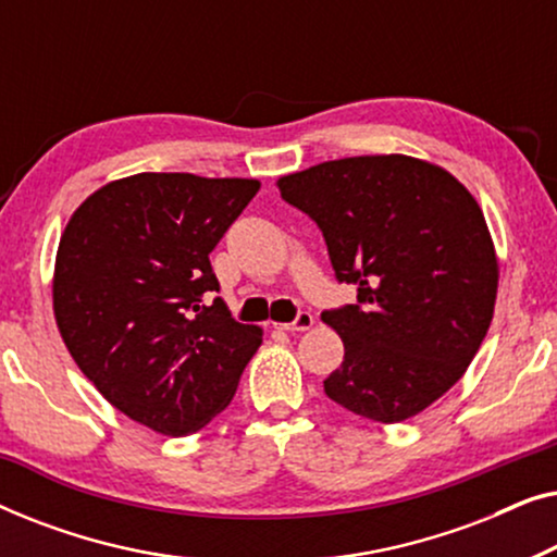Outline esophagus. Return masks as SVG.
Here are the masks:
<instances>
[{
	"instance_id": "34e87169",
	"label": "esophagus",
	"mask_w": 557,
	"mask_h": 557,
	"mask_svg": "<svg viewBox=\"0 0 557 557\" xmlns=\"http://www.w3.org/2000/svg\"><path fill=\"white\" fill-rule=\"evenodd\" d=\"M311 326H314V317L309 314V311H299V314H296L292 322H286V324H278V330H286V332H307V330H311Z\"/></svg>"
}]
</instances>
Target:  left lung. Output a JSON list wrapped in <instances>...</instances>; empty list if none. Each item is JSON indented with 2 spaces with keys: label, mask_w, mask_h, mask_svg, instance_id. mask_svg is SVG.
I'll return each instance as SVG.
<instances>
[{
  "label": "left lung",
  "mask_w": 557,
  "mask_h": 557,
  "mask_svg": "<svg viewBox=\"0 0 557 557\" xmlns=\"http://www.w3.org/2000/svg\"><path fill=\"white\" fill-rule=\"evenodd\" d=\"M314 220L357 304L324 309L345 360L326 398L377 423L438 400L474 360L497 299V256L474 197L436 164L347 157L278 180Z\"/></svg>",
  "instance_id": "obj_1"
}]
</instances>
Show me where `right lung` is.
<instances>
[{
  "mask_svg": "<svg viewBox=\"0 0 557 557\" xmlns=\"http://www.w3.org/2000/svg\"><path fill=\"white\" fill-rule=\"evenodd\" d=\"M256 180L141 172L75 210L58 246L52 304L65 347L111 406L189 436L231 406L263 334L220 296L210 253Z\"/></svg>",
  "mask_w": 557,
  "mask_h": 557,
  "instance_id": "add662e5",
  "label": "right lung"
}]
</instances>
